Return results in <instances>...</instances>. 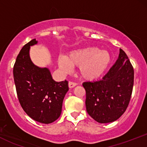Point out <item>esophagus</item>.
<instances>
[{
  "mask_svg": "<svg viewBox=\"0 0 147 147\" xmlns=\"http://www.w3.org/2000/svg\"><path fill=\"white\" fill-rule=\"evenodd\" d=\"M75 86H77V83H75V82H69V83H68L69 88H72L75 87Z\"/></svg>",
  "mask_w": 147,
  "mask_h": 147,
  "instance_id": "obj_1",
  "label": "esophagus"
}]
</instances>
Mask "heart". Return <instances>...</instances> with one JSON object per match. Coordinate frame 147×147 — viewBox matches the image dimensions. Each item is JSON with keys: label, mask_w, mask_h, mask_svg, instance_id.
Returning a JSON list of instances; mask_svg holds the SVG:
<instances>
[{"label": "heart", "mask_w": 147, "mask_h": 147, "mask_svg": "<svg viewBox=\"0 0 147 147\" xmlns=\"http://www.w3.org/2000/svg\"><path fill=\"white\" fill-rule=\"evenodd\" d=\"M111 55L106 50L96 47L79 49L58 59L59 67L65 72L70 71L71 67H79L82 78L93 81L102 77L111 63Z\"/></svg>", "instance_id": "1"}]
</instances>
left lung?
Instances as JSON below:
<instances>
[{"mask_svg":"<svg viewBox=\"0 0 147 147\" xmlns=\"http://www.w3.org/2000/svg\"><path fill=\"white\" fill-rule=\"evenodd\" d=\"M133 82V65L126 54L120 49L117 61L102 79L83 83L89 115L102 124L117 120L129 106Z\"/></svg>","mask_w":147,"mask_h":147,"instance_id":"8db88e82","label":"left lung"}]
</instances>
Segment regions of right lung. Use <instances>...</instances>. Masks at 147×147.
Wrapping results in <instances>:
<instances>
[{
	"instance_id": "right-lung-1",
	"label": "right lung",
	"mask_w": 147,
	"mask_h": 147,
	"mask_svg": "<svg viewBox=\"0 0 147 147\" xmlns=\"http://www.w3.org/2000/svg\"><path fill=\"white\" fill-rule=\"evenodd\" d=\"M36 43L34 38L23 47L13 75L18 101L25 112L36 122L50 124L59 117L68 82H55L48 68H39L32 62L30 48Z\"/></svg>"
}]
</instances>
